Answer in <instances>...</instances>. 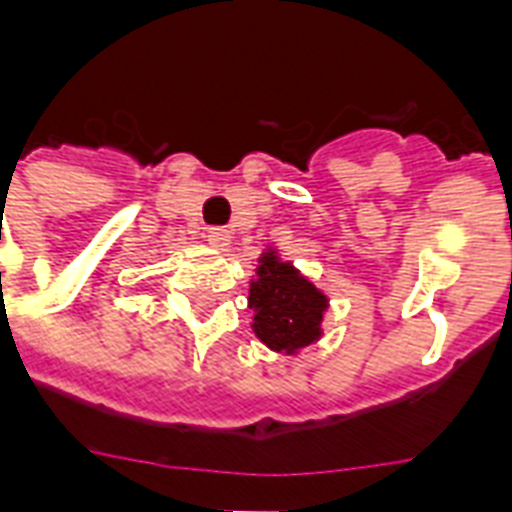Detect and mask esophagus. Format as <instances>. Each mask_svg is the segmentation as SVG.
Segmentation results:
<instances>
[{"instance_id": "34e87169", "label": "esophagus", "mask_w": 512, "mask_h": 512, "mask_svg": "<svg viewBox=\"0 0 512 512\" xmlns=\"http://www.w3.org/2000/svg\"><path fill=\"white\" fill-rule=\"evenodd\" d=\"M207 241H209V247L225 249L228 244H231V231H225V228H209Z\"/></svg>"}]
</instances>
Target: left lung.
<instances>
[{"label": "left lung", "mask_w": 512, "mask_h": 512, "mask_svg": "<svg viewBox=\"0 0 512 512\" xmlns=\"http://www.w3.org/2000/svg\"><path fill=\"white\" fill-rule=\"evenodd\" d=\"M257 263V279L249 284L252 329L265 348L292 356L321 337L329 300L276 249L263 252Z\"/></svg>", "instance_id": "obj_1"}]
</instances>
